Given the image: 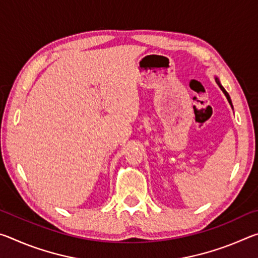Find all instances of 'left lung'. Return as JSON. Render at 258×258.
Instances as JSON below:
<instances>
[{"label": "left lung", "mask_w": 258, "mask_h": 258, "mask_svg": "<svg viewBox=\"0 0 258 258\" xmlns=\"http://www.w3.org/2000/svg\"><path fill=\"white\" fill-rule=\"evenodd\" d=\"M215 80H216V83H217V84H218V86H220V87H221V90H222V91H223V93L225 94V97H226V99H228V101L230 102V104H231V106H232V102H231V99H230V95H229V93H228V92H226V91H225V89H224V87L221 85V83H220V81H218V78H217V77L215 78Z\"/></svg>", "instance_id": "8db88e82"}]
</instances>
